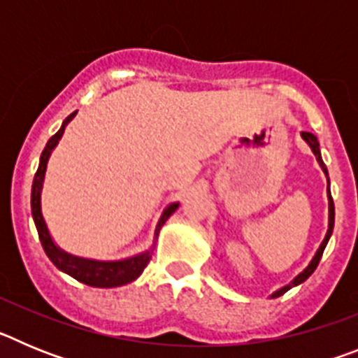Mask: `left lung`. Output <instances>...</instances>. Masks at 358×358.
Masks as SVG:
<instances>
[{
    "label": "left lung",
    "instance_id": "left-lung-1",
    "mask_svg": "<svg viewBox=\"0 0 358 358\" xmlns=\"http://www.w3.org/2000/svg\"><path fill=\"white\" fill-rule=\"evenodd\" d=\"M301 136H303V140H305L306 143L310 145V148H312V152H314L315 159H317L319 164H321L322 172H324V173H327V176H328L327 164L322 163V157H321V150H319V141H317V138H315V136L312 134V132H301ZM328 201H330V222H328L327 236H324V240H322V243H321V245H319L317 252H315V256H314V258H312V262H310V264H308V267H306L301 274H297V276L294 278V281H290L289 285H285V287H283V289H280V290H278V292H274L273 297L281 296V294H285L287 290L292 289V287H296V285H299V283H303V281H305L306 278H308L310 274L314 273L315 268H317L319 262H321L322 252H324V248H327L328 240H330V236H331V231H334V222H335V206H334V199H331V195H330V185H328Z\"/></svg>",
    "mask_w": 358,
    "mask_h": 358
}]
</instances>
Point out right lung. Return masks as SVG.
I'll use <instances>...</instances> for the list:
<instances>
[{"instance_id": "add662e5", "label": "right lung", "mask_w": 358, "mask_h": 358, "mask_svg": "<svg viewBox=\"0 0 358 358\" xmlns=\"http://www.w3.org/2000/svg\"><path fill=\"white\" fill-rule=\"evenodd\" d=\"M77 110L71 113L68 118L64 120L62 127L55 132L48 140L46 147H44L43 154H41L39 159V169H37L36 177H34V185H31V217H34V222H36L37 233H39V240L43 243L44 252L48 255L50 260L53 262L57 268H61L62 273L69 274L80 283H85L90 287H98V289H110V287H122L125 283H131L136 278L143 273V268L147 267L148 262L152 258V248L148 251L141 252L138 256H132V258H127V260H120V262H98V260H85V258H78V256H71L68 252L61 251L53 243L52 236H50V231L44 224L43 213H41V189H43V181H44V173H46V164H48L50 154H52L53 148L57 147L59 140H61L62 132H64V127L75 118ZM177 202L170 204L166 210L161 215L159 222H157L156 227V236L159 233V229L163 227V224L169 220L170 215L177 210Z\"/></svg>"}]
</instances>
